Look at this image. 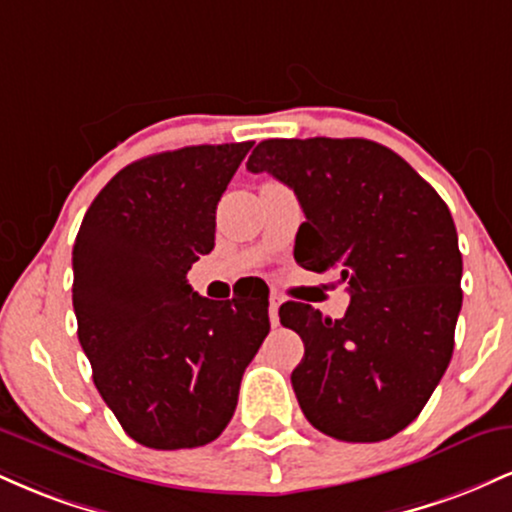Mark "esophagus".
Segmentation results:
<instances>
[{
  "instance_id": "34e87169",
  "label": "esophagus",
  "mask_w": 512,
  "mask_h": 512,
  "mask_svg": "<svg viewBox=\"0 0 512 512\" xmlns=\"http://www.w3.org/2000/svg\"><path fill=\"white\" fill-rule=\"evenodd\" d=\"M284 303V298L279 293H272L269 296V320H272V327H279V305Z\"/></svg>"
}]
</instances>
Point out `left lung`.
<instances>
[{
	"label": "left lung",
	"instance_id": "obj_1",
	"mask_svg": "<svg viewBox=\"0 0 512 512\" xmlns=\"http://www.w3.org/2000/svg\"><path fill=\"white\" fill-rule=\"evenodd\" d=\"M248 170L296 192V262L349 284L339 320L308 303L279 308L305 344L291 373L305 419L346 443L392 438L426 407L455 346L462 255L448 204L370 139H267Z\"/></svg>",
	"mask_w": 512,
	"mask_h": 512
}]
</instances>
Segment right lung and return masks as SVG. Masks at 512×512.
Segmentation results:
<instances>
[{
  "instance_id": "right-lung-1",
  "label": "right lung",
  "mask_w": 512,
  "mask_h": 512,
  "mask_svg": "<svg viewBox=\"0 0 512 512\" xmlns=\"http://www.w3.org/2000/svg\"><path fill=\"white\" fill-rule=\"evenodd\" d=\"M252 142L139 158L98 192L72 264L79 342L129 438L154 450L221 436L269 334V291L209 301L187 272L214 248L216 204Z\"/></svg>"
}]
</instances>
